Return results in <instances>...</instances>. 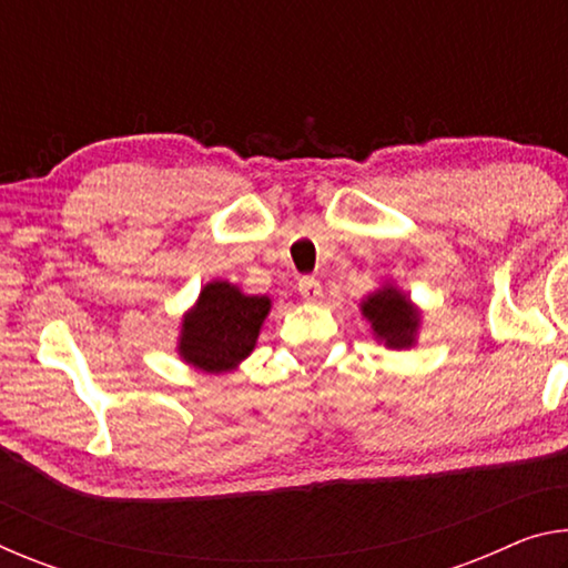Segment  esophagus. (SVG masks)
<instances>
[{
	"instance_id": "obj_1",
	"label": "esophagus",
	"mask_w": 568,
	"mask_h": 568,
	"mask_svg": "<svg viewBox=\"0 0 568 568\" xmlns=\"http://www.w3.org/2000/svg\"><path fill=\"white\" fill-rule=\"evenodd\" d=\"M297 293L303 295V301L315 303V301H321L323 287L318 281H315V277H301V283H297Z\"/></svg>"
}]
</instances>
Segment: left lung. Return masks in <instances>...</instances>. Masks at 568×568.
Wrapping results in <instances>:
<instances>
[{
  "mask_svg": "<svg viewBox=\"0 0 568 568\" xmlns=\"http://www.w3.org/2000/svg\"><path fill=\"white\" fill-rule=\"evenodd\" d=\"M363 318L371 323L373 335L388 348H410L416 343L420 313L396 285H383L361 303Z\"/></svg>",
  "mask_w": 568,
  "mask_h": 568,
  "instance_id": "8db88e82",
  "label": "left lung"
}]
</instances>
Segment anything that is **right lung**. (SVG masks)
I'll list each match as a JSON object with an SVG mask.
<instances>
[{
    "label": "right lung",
    "mask_w": 568,
    "mask_h": 568,
    "mask_svg": "<svg viewBox=\"0 0 568 568\" xmlns=\"http://www.w3.org/2000/svg\"><path fill=\"white\" fill-rule=\"evenodd\" d=\"M267 313V295H245L227 281L207 283L182 318L180 358L205 373L237 368L253 353Z\"/></svg>",
    "instance_id": "right-lung-1"
}]
</instances>
